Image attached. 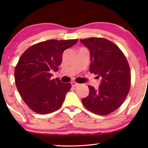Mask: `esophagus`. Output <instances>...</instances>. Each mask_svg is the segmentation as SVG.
I'll return each mask as SVG.
<instances>
[{
	"label": "esophagus",
	"mask_w": 148,
	"mask_h": 148,
	"mask_svg": "<svg viewBox=\"0 0 148 148\" xmlns=\"http://www.w3.org/2000/svg\"><path fill=\"white\" fill-rule=\"evenodd\" d=\"M79 85V84H77V83L75 82H71V86H72L73 87H77V86H78Z\"/></svg>",
	"instance_id": "1"
}]
</instances>
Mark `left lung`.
<instances>
[{"mask_svg": "<svg viewBox=\"0 0 148 148\" xmlns=\"http://www.w3.org/2000/svg\"><path fill=\"white\" fill-rule=\"evenodd\" d=\"M90 54L91 73L101 78L99 88L89 86L90 94L82 101L91 112L107 115L119 108L128 95L131 86L130 67L116 44L105 38L80 40Z\"/></svg>", "mask_w": 148, "mask_h": 148, "instance_id": "left-lung-1", "label": "left lung"}]
</instances>
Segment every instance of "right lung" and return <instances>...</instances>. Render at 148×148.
I'll return each instance as SVG.
<instances>
[{"instance_id":"1","label":"right lung","mask_w":148,"mask_h":148,"mask_svg":"<svg viewBox=\"0 0 148 148\" xmlns=\"http://www.w3.org/2000/svg\"><path fill=\"white\" fill-rule=\"evenodd\" d=\"M78 40H49L34 44L23 52L15 69L18 92L28 107L36 113L46 114L61 106L70 83L52 79L51 71H57L62 53Z\"/></svg>"}]
</instances>
